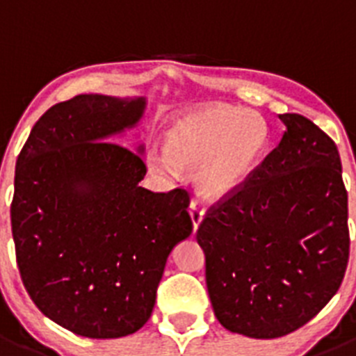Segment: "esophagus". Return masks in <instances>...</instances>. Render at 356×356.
Listing matches in <instances>:
<instances>
[{"label": "esophagus", "mask_w": 356, "mask_h": 356, "mask_svg": "<svg viewBox=\"0 0 356 356\" xmlns=\"http://www.w3.org/2000/svg\"><path fill=\"white\" fill-rule=\"evenodd\" d=\"M188 212H191V219H193L194 229H197L200 222L203 221V213H205V210L201 209L200 201L193 200V201H191V207H188Z\"/></svg>", "instance_id": "1"}]
</instances>
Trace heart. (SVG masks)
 Returning a JSON list of instances; mask_svg holds the SVG:
<instances>
[{
  "label": "heart",
  "instance_id": "obj_1",
  "mask_svg": "<svg viewBox=\"0 0 356 356\" xmlns=\"http://www.w3.org/2000/svg\"><path fill=\"white\" fill-rule=\"evenodd\" d=\"M266 140V127L257 115L228 105L203 106L172 124L168 147L151 149L149 163L160 172L197 169L200 193L222 200L250 178Z\"/></svg>",
  "mask_w": 356,
  "mask_h": 356
}]
</instances>
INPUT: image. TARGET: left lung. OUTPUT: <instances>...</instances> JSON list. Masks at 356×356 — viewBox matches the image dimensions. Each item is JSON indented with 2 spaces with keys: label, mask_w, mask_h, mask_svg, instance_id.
Wrapping results in <instances>:
<instances>
[{
  "label": "left lung",
  "mask_w": 356,
  "mask_h": 356,
  "mask_svg": "<svg viewBox=\"0 0 356 356\" xmlns=\"http://www.w3.org/2000/svg\"><path fill=\"white\" fill-rule=\"evenodd\" d=\"M278 146L197 228L217 321L276 339L316 317L350 259L348 193L339 149L310 119L282 114Z\"/></svg>",
  "instance_id": "left-lung-1"
}]
</instances>
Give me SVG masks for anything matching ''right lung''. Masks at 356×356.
Listing matches in <instances>:
<instances>
[{
    "label": "right lung",
    "instance_id": "add662e5",
    "mask_svg": "<svg viewBox=\"0 0 356 356\" xmlns=\"http://www.w3.org/2000/svg\"><path fill=\"white\" fill-rule=\"evenodd\" d=\"M144 108V97L102 94L56 103L15 163L10 219L23 284L44 316L81 337L143 328L169 253L193 232L187 191L140 187L143 156L108 143Z\"/></svg>",
    "mask_w": 356,
    "mask_h": 356
}]
</instances>
